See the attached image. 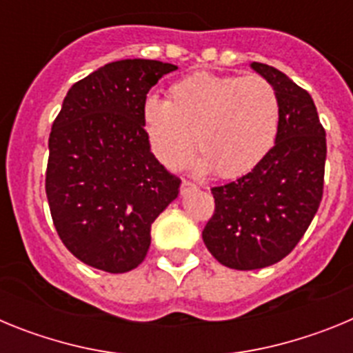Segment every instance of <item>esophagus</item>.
Masks as SVG:
<instances>
[{
  "instance_id": "1",
  "label": "esophagus",
  "mask_w": 353,
  "mask_h": 353,
  "mask_svg": "<svg viewBox=\"0 0 353 353\" xmlns=\"http://www.w3.org/2000/svg\"><path fill=\"white\" fill-rule=\"evenodd\" d=\"M196 189H198V187H196L194 183H191V182H185V180H183V182H182V192H183V194H185V192L196 191Z\"/></svg>"
}]
</instances>
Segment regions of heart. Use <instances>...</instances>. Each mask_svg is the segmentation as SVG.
Segmentation results:
<instances>
[{"label": "heart", "instance_id": "b5f03b06", "mask_svg": "<svg viewBox=\"0 0 353 353\" xmlns=\"http://www.w3.org/2000/svg\"><path fill=\"white\" fill-rule=\"evenodd\" d=\"M141 118L150 148L162 166H182L196 136L201 154L196 170L235 179L256 168L272 150L279 101L263 77L196 72L171 86L168 101L148 97Z\"/></svg>", "mask_w": 353, "mask_h": 353}]
</instances>
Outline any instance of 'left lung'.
Listing matches in <instances>:
<instances>
[{"label": "left lung", "instance_id": "1", "mask_svg": "<svg viewBox=\"0 0 353 353\" xmlns=\"http://www.w3.org/2000/svg\"><path fill=\"white\" fill-rule=\"evenodd\" d=\"M279 101V130L267 157L235 182L214 187L203 242L224 267L256 270L281 261L310 228L323 194L327 143L316 105L281 70L252 61Z\"/></svg>", "mask_w": 353, "mask_h": 353}]
</instances>
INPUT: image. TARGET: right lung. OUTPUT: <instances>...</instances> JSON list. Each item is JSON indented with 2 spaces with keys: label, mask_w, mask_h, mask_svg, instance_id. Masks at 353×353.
Segmentation results:
<instances>
[{
  "label": "right lung",
  "mask_w": 353,
  "mask_h": 353,
  "mask_svg": "<svg viewBox=\"0 0 353 353\" xmlns=\"http://www.w3.org/2000/svg\"><path fill=\"white\" fill-rule=\"evenodd\" d=\"M176 65L120 60L72 84L49 136L46 194L65 248L111 274L136 269L180 180L150 150L146 93Z\"/></svg>",
  "instance_id": "obj_1"
}]
</instances>
